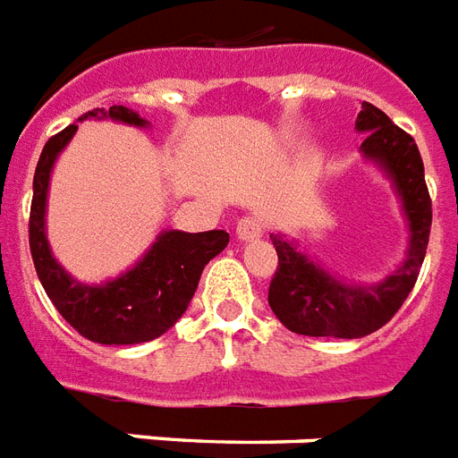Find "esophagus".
<instances>
[{
    "label": "esophagus",
    "mask_w": 458,
    "mask_h": 458,
    "mask_svg": "<svg viewBox=\"0 0 458 458\" xmlns=\"http://www.w3.org/2000/svg\"><path fill=\"white\" fill-rule=\"evenodd\" d=\"M262 233H265V225H262L259 217H243L236 225V236H239V241H255Z\"/></svg>",
    "instance_id": "1"
}]
</instances>
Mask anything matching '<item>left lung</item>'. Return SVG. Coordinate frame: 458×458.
I'll use <instances>...</instances> for the list:
<instances>
[{
    "label": "left lung",
    "mask_w": 458,
    "mask_h": 458,
    "mask_svg": "<svg viewBox=\"0 0 458 458\" xmlns=\"http://www.w3.org/2000/svg\"><path fill=\"white\" fill-rule=\"evenodd\" d=\"M354 130L367 134L361 158L393 184L407 219L409 239L402 265L376 284H354L331 274L284 233H272L279 267L269 284V307L293 333L314 338H364L393 319L419 279L426 258L433 208L419 146L386 113L361 104Z\"/></svg>",
    "instance_id": "left-lung-1"
}]
</instances>
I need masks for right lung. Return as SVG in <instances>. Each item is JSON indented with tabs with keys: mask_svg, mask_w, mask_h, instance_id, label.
I'll list each match as a JSON object with an SVG mask.
<instances>
[{
	"mask_svg": "<svg viewBox=\"0 0 458 458\" xmlns=\"http://www.w3.org/2000/svg\"><path fill=\"white\" fill-rule=\"evenodd\" d=\"M82 120H113L131 127H148L139 113L125 106H111L108 111L94 108ZM78 125H68L51 137L39 156L32 179L30 208V252L44 291L61 317L80 335L101 345H137L170 331L199 288L203 267L225 250L229 233L215 232L189 233L165 229L156 236L141 258L101 284H82L54 258L47 239V196L51 172L58 156L75 137Z\"/></svg>",
	"mask_w": 458,
	"mask_h": 458,
	"instance_id": "right-lung-1",
	"label": "right lung"
}]
</instances>
